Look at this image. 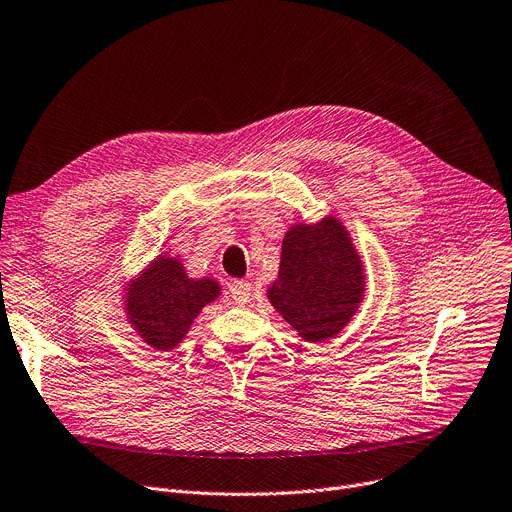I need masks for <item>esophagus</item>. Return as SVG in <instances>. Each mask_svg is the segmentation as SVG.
Returning <instances> with one entry per match:
<instances>
[{
	"mask_svg": "<svg viewBox=\"0 0 512 512\" xmlns=\"http://www.w3.org/2000/svg\"><path fill=\"white\" fill-rule=\"evenodd\" d=\"M251 291L253 286L251 282L247 280H236L232 286H230V297L238 303V305H244L249 299H251Z\"/></svg>",
	"mask_w": 512,
	"mask_h": 512,
	"instance_id": "esophagus-1",
	"label": "esophagus"
}]
</instances>
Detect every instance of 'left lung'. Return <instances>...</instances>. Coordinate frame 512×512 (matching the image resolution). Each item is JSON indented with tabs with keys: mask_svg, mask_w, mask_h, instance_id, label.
I'll return each mask as SVG.
<instances>
[{
	"mask_svg": "<svg viewBox=\"0 0 512 512\" xmlns=\"http://www.w3.org/2000/svg\"><path fill=\"white\" fill-rule=\"evenodd\" d=\"M362 297L364 265L337 217L286 232L278 280L268 288V299L305 341L335 337Z\"/></svg>",
	"mask_w": 512,
	"mask_h": 512,
	"instance_id": "1",
	"label": "left lung"
}]
</instances>
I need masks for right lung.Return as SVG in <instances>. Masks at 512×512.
Listing matches in <instances>:
<instances>
[{
	"label": "right lung",
	"mask_w": 512,
	"mask_h": 512,
	"mask_svg": "<svg viewBox=\"0 0 512 512\" xmlns=\"http://www.w3.org/2000/svg\"><path fill=\"white\" fill-rule=\"evenodd\" d=\"M219 297L211 278L190 280L175 257L159 255L127 286V320L154 349H173L201 309Z\"/></svg>",
	"instance_id": "obj_1"
}]
</instances>
